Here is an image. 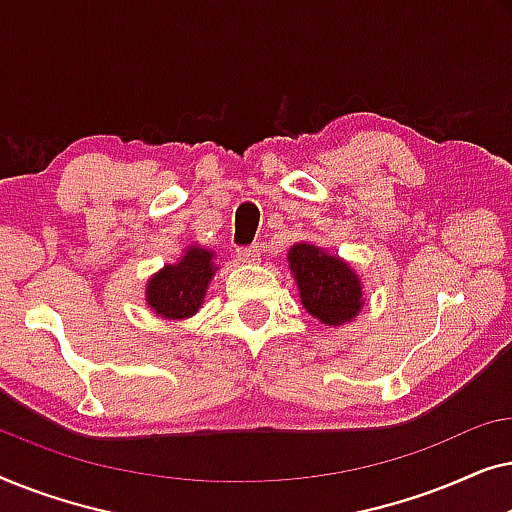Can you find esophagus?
Masks as SVG:
<instances>
[{"label": "esophagus", "mask_w": 512, "mask_h": 512, "mask_svg": "<svg viewBox=\"0 0 512 512\" xmlns=\"http://www.w3.org/2000/svg\"><path fill=\"white\" fill-rule=\"evenodd\" d=\"M258 256H261V247L258 244H251V247H240L237 249V258L242 263H256Z\"/></svg>", "instance_id": "34e87169"}]
</instances>
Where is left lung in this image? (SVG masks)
<instances>
[{
  "instance_id": "obj_1",
  "label": "left lung",
  "mask_w": 512,
  "mask_h": 512,
  "mask_svg": "<svg viewBox=\"0 0 512 512\" xmlns=\"http://www.w3.org/2000/svg\"><path fill=\"white\" fill-rule=\"evenodd\" d=\"M289 265L305 310L328 326L352 321L361 310V282L347 263L312 244H293Z\"/></svg>"
}]
</instances>
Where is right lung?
I'll return each instance as SVG.
<instances>
[{"instance_id": "1", "label": "right lung", "mask_w": 512, "mask_h": 512, "mask_svg": "<svg viewBox=\"0 0 512 512\" xmlns=\"http://www.w3.org/2000/svg\"><path fill=\"white\" fill-rule=\"evenodd\" d=\"M212 254L207 249L191 247L179 263L165 265L146 286V300L158 317L186 319L198 312L205 289L214 275Z\"/></svg>"}]
</instances>
